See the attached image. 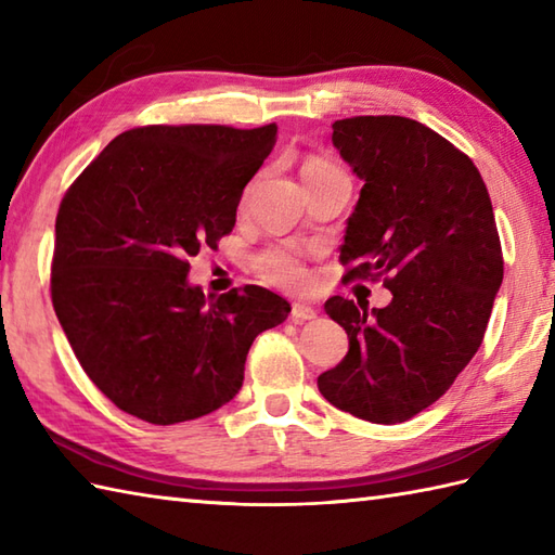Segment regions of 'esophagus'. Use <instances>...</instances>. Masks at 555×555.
<instances>
[{
	"label": "esophagus",
	"mask_w": 555,
	"mask_h": 555,
	"mask_svg": "<svg viewBox=\"0 0 555 555\" xmlns=\"http://www.w3.org/2000/svg\"><path fill=\"white\" fill-rule=\"evenodd\" d=\"M317 317V310L310 308V305H302V302H293L291 308V320L296 324H302V322H310Z\"/></svg>",
	"instance_id": "34e87169"
}]
</instances>
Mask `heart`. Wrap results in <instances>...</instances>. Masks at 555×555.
<instances>
[{
  "mask_svg": "<svg viewBox=\"0 0 555 555\" xmlns=\"http://www.w3.org/2000/svg\"><path fill=\"white\" fill-rule=\"evenodd\" d=\"M336 167L332 162L312 157L302 164V179L314 173L334 171ZM255 269L259 279H264L267 284L284 288V291H305L310 286V274L305 267V253L300 247L293 245H274L267 247L264 253H259L255 259Z\"/></svg>",
  "mask_w": 555,
  "mask_h": 555,
  "instance_id": "obj_1",
  "label": "heart"
}]
</instances>
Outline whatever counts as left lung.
Segmentation results:
<instances>
[{"label": "left lung", "mask_w": 555, "mask_h": 555, "mask_svg": "<svg viewBox=\"0 0 555 555\" xmlns=\"http://www.w3.org/2000/svg\"><path fill=\"white\" fill-rule=\"evenodd\" d=\"M332 140L364 181L340 245L346 281L384 276L393 300L372 312L326 300L350 348L317 386L360 420L405 422L451 388L485 338L503 281L491 197L465 152L405 116L340 119Z\"/></svg>", "instance_id": "8db88e82"}]
</instances>
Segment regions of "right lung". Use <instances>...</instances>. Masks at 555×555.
Returning a JSON list of instances; mask_svg holds the SVG:
<instances>
[{"instance_id": "1", "label": "right lung", "mask_w": 555, "mask_h": 555, "mask_svg": "<svg viewBox=\"0 0 555 555\" xmlns=\"http://www.w3.org/2000/svg\"><path fill=\"white\" fill-rule=\"evenodd\" d=\"M276 124L143 126L116 135L56 215L52 305L80 367L150 424L209 415L241 391L253 340L291 305L262 286L205 296L188 259L235 227Z\"/></svg>"}]
</instances>
